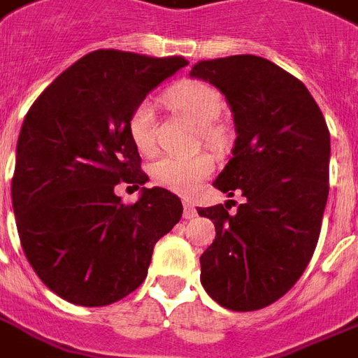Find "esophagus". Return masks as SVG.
I'll use <instances>...</instances> for the list:
<instances>
[{
	"instance_id": "34e87169",
	"label": "esophagus",
	"mask_w": 358,
	"mask_h": 358,
	"mask_svg": "<svg viewBox=\"0 0 358 358\" xmlns=\"http://www.w3.org/2000/svg\"><path fill=\"white\" fill-rule=\"evenodd\" d=\"M194 216H196V207L189 202V200H185L184 202V218L185 220H193Z\"/></svg>"
}]
</instances>
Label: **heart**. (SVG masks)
Masks as SVG:
<instances>
[{"mask_svg": "<svg viewBox=\"0 0 358 358\" xmlns=\"http://www.w3.org/2000/svg\"><path fill=\"white\" fill-rule=\"evenodd\" d=\"M167 101L174 109L187 116L200 127V133L209 140L218 136V129L213 125L222 110L220 94L200 82H184L167 92ZM129 133L140 152L149 155L156 147V114L149 100H143L134 107L129 118ZM213 167L207 155L194 156H162L151 165V176L160 187L174 193L189 194L202 178H206Z\"/></svg>", "mask_w": 358, "mask_h": 358, "instance_id": "heart-1", "label": "heart"}]
</instances>
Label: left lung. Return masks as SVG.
Returning <instances> with one entry per match:
<instances>
[{
	"instance_id": "left-lung-1",
	"label": "left lung",
	"mask_w": 358,
	"mask_h": 358,
	"mask_svg": "<svg viewBox=\"0 0 358 358\" xmlns=\"http://www.w3.org/2000/svg\"><path fill=\"white\" fill-rule=\"evenodd\" d=\"M189 76L225 96L236 140L215 185L245 196L235 215L198 207L216 229L200 282L224 308L262 309L295 286L317 248L329 193L326 120L304 83L260 56L200 62Z\"/></svg>"
}]
</instances>
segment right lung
<instances>
[{
	"label": "right lung",
	"mask_w": 358,
	"mask_h": 358,
	"mask_svg": "<svg viewBox=\"0 0 358 358\" xmlns=\"http://www.w3.org/2000/svg\"><path fill=\"white\" fill-rule=\"evenodd\" d=\"M189 65L94 50L62 72L21 125L12 207L27 260L52 293L98 308L133 293L147 276L155 244L182 218L167 189L143 187L129 118L145 96ZM134 183L125 206L113 193Z\"/></svg>",
	"instance_id": "1"
}]
</instances>
